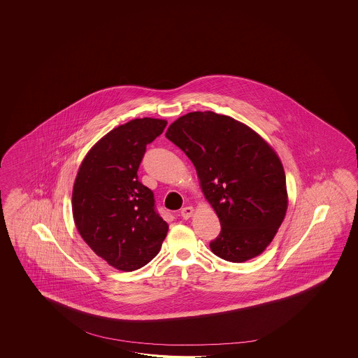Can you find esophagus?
I'll use <instances>...</instances> for the list:
<instances>
[{"instance_id":"34e87169","label":"esophagus","mask_w":358,"mask_h":358,"mask_svg":"<svg viewBox=\"0 0 358 358\" xmlns=\"http://www.w3.org/2000/svg\"><path fill=\"white\" fill-rule=\"evenodd\" d=\"M193 213H194L193 207H190V206H187V207H184V208H182V211H180V216H182L184 220H187V219H189L190 216L193 215Z\"/></svg>"}]
</instances>
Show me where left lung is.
<instances>
[{
	"label": "left lung",
	"instance_id": "left-lung-1",
	"mask_svg": "<svg viewBox=\"0 0 358 358\" xmlns=\"http://www.w3.org/2000/svg\"><path fill=\"white\" fill-rule=\"evenodd\" d=\"M165 136L193 162L219 216L221 231L211 251L230 262L265 251L288 207L282 161L266 141L243 122L213 111L184 115Z\"/></svg>",
	"mask_w": 358,
	"mask_h": 358
}]
</instances>
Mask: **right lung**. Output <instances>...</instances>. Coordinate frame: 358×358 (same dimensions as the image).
I'll return each instance as SVG.
<instances>
[{
	"label": "right lung",
	"instance_id": "1",
	"mask_svg": "<svg viewBox=\"0 0 358 358\" xmlns=\"http://www.w3.org/2000/svg\"><path fill=\"white\" fill-rule=\"evenodd\" d=\"M161 119H134L108 131L87 153L73 188L76 229L108 265L134 271L160 252L169 225L153 192L138 180L145 147L165 129Z\"/></svg>",
	"mask_w": 358,
	"mask_h": 358
}]
</instances>
